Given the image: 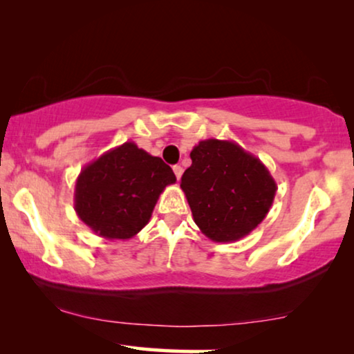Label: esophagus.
<instances>
[{
  "mask_svg": "<svg viewBox=\"0 0 354 354\" xmlns=\"http://www.w3.org/2000/svg\"><path fill=\"white\" fill-rule=\"evenodd\" d=\"M172 171H174V174H176L177 180H180V177H182V174H183V167L182 166H174Z\"/></svg>",
  "mask_w": 354,
  "mask_h": 354,
  "instance_id": "obj_1",
  "label": "esophagus"
}]
</instances>
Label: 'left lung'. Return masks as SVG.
<instances>
[{
    "label": "left lung",
    "mask_w": 354,
    "mask_h": 354,
    "mask_svg": "<svg viewBox=\"0 0 354 354\" xmlns=\"http://www.w3.org/2000/svg\"><path fill=\"white\" fill-rule=\"evenodd\" d=\"M190 158L180 188L203 234L225 243L254 230L277 192L268 167L230 140H201Z\"/></svg>",
    "instance_id": "left-lung-1"
}]
</instances>
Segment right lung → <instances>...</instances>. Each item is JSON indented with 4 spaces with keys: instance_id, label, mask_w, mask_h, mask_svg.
I'll return each mask as SVG.
<instances>
[{
    "instance_id": "obj_1",
    "label": "right lung",
    "mask_w": 354,
    "mask_h": 354,
    "mask_svg": "<svg viewBox=\"0 0 354 354\" xmlns=\"http://www.w3.org/2000/svg\"><path fill=\"white\" fill-rule=\"evenodd\" d=\"M176 180L161 158L125 142L82 169L75 182V212L103 239H132L148 224L164 188Z\"/></svg>"
}]
</instances>
